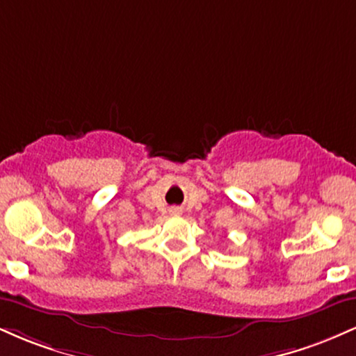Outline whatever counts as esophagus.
Masks as SVG:
<instances>
[{
	"label": "esophagus",
	"mask_w": 356,
	"mask_h": 356,
	"mask_svg": "<svg viewBox=\"0 0 356 356\" xmlns=\"http://www.w3.org/2000/svg\"><path fill=\"white\" fill-rule=\"evenodd\" d=\"M170 214H172V216L181 214V209H179V207H170Z\"/></svg>",
	"instance_id": "esophagus-1"
}]
</instances>
